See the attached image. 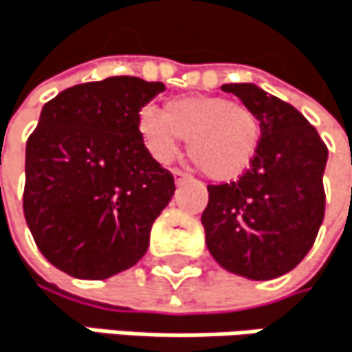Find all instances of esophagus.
<instances>
[{
	"instance_id": "1",
	"label": "esophagus",
	"mask_w": 352,
	"mask_h": 352,
	"mask_svg": "<svg viewBox=\"0 0 352 352\" xmlns=\"http://www.w3.org/2000/svg\"><path fill=\"white\" fill-rule=\"evenodd\" d=\"M173 177H175V182H177V184H182V182L188 179V175L184 170H179V168H173Z\"/></svg>"
}]
</instances>
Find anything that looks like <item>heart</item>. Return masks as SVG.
<instances>
[{
    "instance_id": "heart-1",
    "label": "heart",
    "mask_w": 352,
    "mask_h": 352,
    "mask_svg": "<svg viewBox=\"0 0 352 352\" xmlns=\"http://www.w3.org/2000/svg\"><path fill=\"white\" fill-rule=\"evenodd\" d=\"M138 129L148 154L168 164L188 140V154L214 182L236 179L250 166L261 142L258 116L240 102L217 96L168 100L162 112L144 110Z\"/></svg>"
}]
</instances>
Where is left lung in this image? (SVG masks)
<instances>
[{
  "label": "left lung",
  "mask_w": 352,
  "mask_h": 352,
  "mask_svg": "<svg viewBox=\"0 0 352 352\" xmlns=\"http://www.w3.org/2000/svg\"><path fill=\"white\" fill-rule=\"evenodd\" d=\"M261 122L254 160L238 182L208 186L202 212L214 261L256 282L292 271L311 250L325 212L328 148L290 104L252 83H230Z\"/></svg>",
  "instance_id": "8db88e82"
}]
</instances>
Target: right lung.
Returning a JSON list of instances; mask_svg holds the SVG:
<instances>
[{"label":"right lung","mask_w":352,"mask_h":352,"mask_svg":"<svg viewBox=\"0 0 352 352\" xmlns=\"http://www.w3.org/2000/svg\"><path fill=\"white\" fill-rule=\"evenodd\" d=\"M162 83L108 77L50 100L27 142L24 219L41 254L79 280H106L148 250L173 175L146 150L138 118Z\"/></svg>","instance_id":"right-lung-1"}]
</instances>
